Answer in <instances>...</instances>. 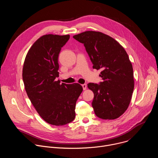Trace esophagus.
Masks as SVG:
<instances>
[{
	"label": "esophagus",
	"instance_id": "esophagus-1",
	"mask_svg": "<svg viewBox=\"0 0 158 158\" xmlns=\"http://www.w3.org/2000/svg\"><path fill=\"white\" fill-rule=\"evenodd\" d=\"M82 87L83 88V90H85L86 88H87V85L85 84H82Z\"/></svg>",
	"mask_w": 158,
	"mask_h": 158
}]
</instances>
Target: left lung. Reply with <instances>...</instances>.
Masks as SVG:
<instances>
[{
  "label": "left lung",
  "mask_w": 158,
  "mask_h": 158,
  "mask_svg": "<svg viewBox=\"0 0 158 158\" xmlns=\"http://www.w3.org/2000/svg\"><path fill=\"white\" fill-rule=\"evenodd\" d=\"M74 39L84 44L93 69L102 71L99 84L89 83L94 93L95 114L102 119H115L127 110L133 93V69L121 45L111 37L96 31H85Z\"/></svg>",
  "instance_id": "left-lung-1"
}]
</instances>
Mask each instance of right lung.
I'll list each match as a JSON object with an SVG mask.
<instances>
[{
	"label": "right lung",
	"mask_w": 158,
	"mask_h": 158,
	"mask_svg": "<svg viewBox=\"0 0 158 158\" xmlns=\"http://www.w3.org/2000/svg\"><path fill=\"white\" fill-rule=\"evenodd\" d=\"M69 35L46 34L29 50L22 69L27 94L40 116L48 123L62 126L76 117V101L82 91L77 83L66 84L59 77L58 57Z\"/></svg>",
	"instance_id": "obj_1"
}]
</instances>
